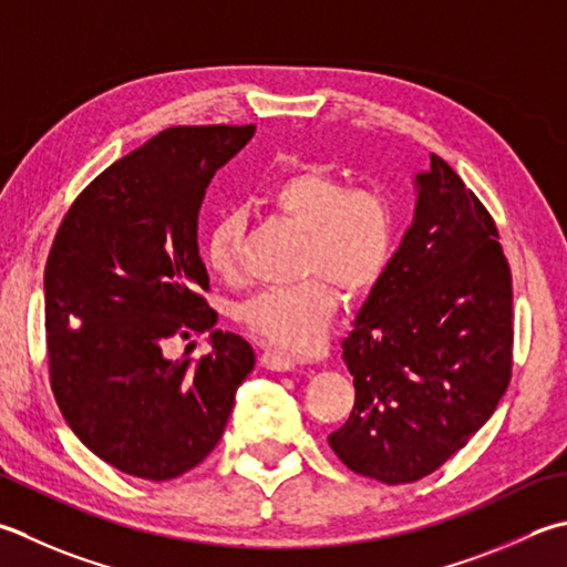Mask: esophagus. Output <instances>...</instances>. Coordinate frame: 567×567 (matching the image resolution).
<instances>
[{"label": "esophagus", "mask_w": 567, "mask_h": 567, "mask_svg": "<svg viewBox=\"0 0 567 567\" xmlns=\"http://www.w3.org/2000/svg\"><path fill=\"white\" fill-rule=\"evenodd\" d=\"M260 363L265 365V369H270V371H292L295 369V359L292 357H287V353H282V351H272V349H265L262 351Z\"/></svg>", "instance_id": "1"}]
</instances>
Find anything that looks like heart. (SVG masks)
I'll return each mask as SVG.
<instances>
[{"label": "heart", "instance_id": "1", "mask_svg": "<svg viewBox=\"0 0 567 567\" xmlns=\"http://www.w3.org/2000/svg\"><path fill=\"white\" fill-rule=\"evenodd\" d=\"M268 204L307 230L305 282L265 287L240 302L236 317L250 334L292 353L317 351L324 343L339 307L337 285L365 295L381 282L395 248V208L381 188H347L339 174L309 164L265 192ZM246 216L228 208L208 230L206 262L233 282L240 275V243Z\"/></svg>", "mask_w": 567, "mask_h": 567}]
</instances>
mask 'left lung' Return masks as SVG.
Masks as SVG:
<instances>
[{
	"label": "left lung",
	"mask_w": 567,
	"mask_h": 567,
	"mask_svg": "<svg viewBox=\"0 0 567 567\" xmlns=\"http://www.w3.org/2000/svg\"><path fill=\"white\" fill-rule=\"evenodd\" d=\"M415 216L343 339L357 403L329 445L351 472L417 482L467 445L512 381L514 292L489 210L430 154Z\"/></svg>",
	"instance_id": "8db88e82"
}]
</instances>
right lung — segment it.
<instances>
[{
  "label": "right lung",
  "instance_id": "right-lung-1",
  "mask_svg": "<svg viewBox=\"0 0 567 567\" xmlns=\"http://www.w3.org/2000/svg\"><path fill=\"white\" fill-rule=\"evenodd\" d=\"M255 125L169 127L95 176L55 233L43 272L51 388L65 423L115 470L174 480L218 445L250 343L214 329L198 255L206 186ZM212 331L198 362L163 357Z\"/></svg>",
  "mask_w": 567,
  "mask_h": 567
}]
</instances>
